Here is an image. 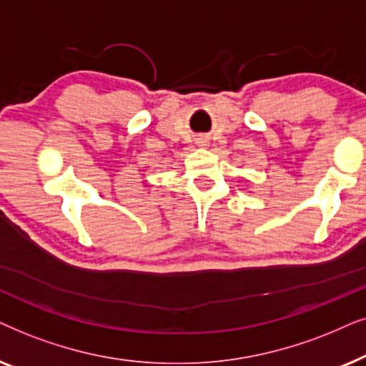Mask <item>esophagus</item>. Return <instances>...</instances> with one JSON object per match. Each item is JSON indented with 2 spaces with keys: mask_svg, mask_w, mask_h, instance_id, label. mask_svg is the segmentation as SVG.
Wrapping results in <instances>:
<instances>
[{
  "mask_svg": "<svg viewBox=\"0 0 366 366\" xmlns=\"http://www.w3.org/2000/svg\"><path fill=\"white\" fill-rule=\"evenodd\" d=\"M201 144H204V142H201Z\"/></svg>",
  "mask_w": 366,
  "mask_h": 366,
  "instance_id": "34e87169",
  "label": "esophagus"
}]
</instances>
